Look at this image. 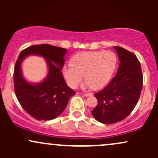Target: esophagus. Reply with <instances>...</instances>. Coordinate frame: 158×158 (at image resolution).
<instances>
[{
	"label": "esophagus",
	"mask_w": 158,
	"mask_h": 158,
	"mask_svg": "<svg viewBox=\"0 0 158 158\" xmlns=\"http://www.w3.org/2000/svg\"><path fill=\"white\" fill-rule=\"evenodd\" d=\"M83 95L85 97L90 96V95H92V93H83Z\"/></svg>",
	"instance_id": "1"
}]
</instances>
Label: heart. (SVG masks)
<instances>
[{
	"instance_id": "b5f03b06",
	"label": "heart",
	"mask_w": 158,
	"mask_h": 158,
	"mask_svg": "<svg viewBox=\"0 0 158 158\" xmlns=\"http://www.w3.org/2000/svg\"><path fill=\"white\" fill-rule=\"evenodd\" d=\"M116 66L117 56L111 51L82 52L73 57L63 73L70 88H76L85 75V86L101 89L111 80Z\"/></svg>"
}]
</instances>
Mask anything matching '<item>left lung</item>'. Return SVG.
Returning a JSON list of instances; mask_svg holds the SVG:
<instances>
[{"instance_id": "obj_1", "label": "left lung", "mask_w": 158, "mask_h": 158, "mask_svg": "<svg viewBox=\"0 0 158 158\" xmlns=\"http://www.w3.org/2000/svg\"><path fill=\"white\" fill-rule=\"evenodd\" d=\"M114 49L120 62L118 72L107 86L95 94L98 104L92 111L93 117L103 124L117 123L128 116L138 103L143 85L141 63L136 56L122 47Z\"/></svg>"}]
</instances>
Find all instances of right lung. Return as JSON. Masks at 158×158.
Segmentation results:
<instances>
[{
  "label": "right lung",
  "mask_w": 158,
  "mask_h": 158,
  "mask_svg": "<svg viewBox=\"0 0 158 158\" xmlns=\"http://www.w3.org/2000/svg\"><path fill=\"white\" fill-rule=\"evenodd\" d=\"M66 49L49 44L33 45L20 52L14 66V83L16 96L23 109L36 120H52L66 109L70 97L76 92L63 79L61 70L64 65ZM30 55L43 56L49 72L44 81L30 84L23 78L21 63Z\"/></svg>",
  "instance_id": "1"
}]
</instances>
